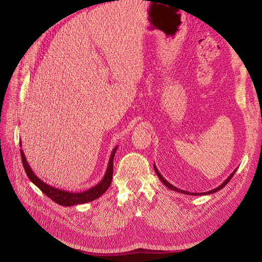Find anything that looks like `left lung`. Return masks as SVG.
<instances>
[{
    "instance_id": "1",
    "label": "left lung",
    "mask_w": 262,
    "mask_h": 262,
    "mask_svg": "<svg viewBox=\"0 0 262 262\" xmlns=\"http://www.w3.org/2000/svg\"><path fill=\"white\" fill-rule=\"evenodd\" d=\"M154 170H155V173L158 174V177H159V179L162 181V183L163 185L165 186V187H168L169 189H171V190H174V191H177V192H180V193H186V194H191V196H202V194H210V193H214V192H217L219 190H221V189H223L227 183H229V181L232 179V177L234 176V173H235V171H236V169L232 172V173L229 176V178H227V179L222 183L221 186H219L217 188H215V189H213V190H209V191H206V192H189V191H185V190H181V189H179V188H177V187H174V186H172L171 183H169L168 181H166L164 178L162 177V174L160 173L159 172V170L157 169V166H155V163H154Z\"/></svg>"
}]
</instances>
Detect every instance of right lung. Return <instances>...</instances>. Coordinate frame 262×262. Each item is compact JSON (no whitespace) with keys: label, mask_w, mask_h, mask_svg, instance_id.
Wrapping results in <instances>:
<instances>
[{"label":"right lung","mask_w":262,"mask_h":262,"mask_svg":"<svg viewBox=\"0 0 262 262\" xmlns=\"http://www.w3.org/2000/svg\"><path fill=\"white\" fill-rule=\"evenodd\" d=\"M20 147H21V140H20ZM117 148H118V146H116L113 149V152H111L107 170H105V173L102 178V180L100 181L98 185L89 188L88 190L81 191V192L66 191V190H62V189L55 188L51 185H47L46 182H43L42 180L39 179V178L35 173H33V171L31 170L29 164H28V162H27V159H26L25 153L22 149H20V153H21L22 164H24L26 173L32 183H35V185L39 189H40V190L45 193L47 197L51 198L53 202H55L56 204L62 205V206H74V205L90 203V202H92V200L99 198L100 196H102V194L108 190V188L110 187L111 180H113L114 157H115Z\"/></svg>","instance_id":"obj_1"}]
</instances>
